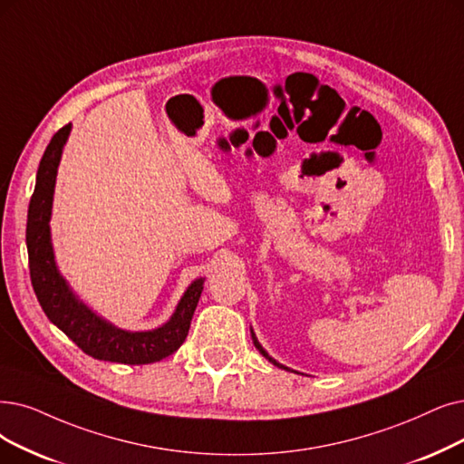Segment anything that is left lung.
<instances>
[{
	"mask_svg": "<svg viewBox=\"0 0 464 464\" xmlns=\"http://www.w3.org/2000/svg\"><path fill=\"white\" fill-rule=\"evenodd\" d=\"M251 339H253V344H255V348H256L258 352H261V354H263V356H265V358H266L270 363H274L276 367H280V369H285V372H293V369L285 367V365H284V363H280V362H276V360H274V358L268 354V352L263 348V344L256 341V337H255V331H253V329H251ZM295 373H296V372H295Z\"/></svg>",
	"mask_w": 464,
	"mask_h": 464,
	"instance_id": "obj_1",
	"label": "left lung"
}]
</instances>
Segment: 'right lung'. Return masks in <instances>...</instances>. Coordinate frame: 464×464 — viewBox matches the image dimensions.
I'll return each instance as SVG.
<instances>
[{
  "label": "right lung",
  "instance_id": "1",
  "mask_svg": "<svg viewBox=\"0 0 464 464\" xmlns=\"http://www.w3.org/2000/svg\"><path fill=\"white\" fill-rule=\"evenodd\" d=\"M70 131L72 123L53 135L40 161L38 175H35V188L30 199L26 222L32 287L51 324L57 325L85 354L104 362L129 365L160 362L171 356L187 339L206 277H198L187 287L168 322L148 331H127L114 325L99 316L73 293L54 261L49 227L54 182H57L59 163Z\"/></svg>",
  "mask_w": 464,
  "mask_h": 464
}]
</instances>
